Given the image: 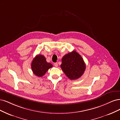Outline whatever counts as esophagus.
<instances>
[{"label": "esophagus", "instance_id": "esophagus-1", "mask_svg": "<svg viewBox=\"0 0 120 120\" xmlns=\"http://www.w3.org/2000/svg\"><path fill=\"white\" fill-rule=\"evenodd\" d=\"M54 66L55 67H57L58 66V63H55L54 64Z\"/></svg>", "mask_w": 120, "mask_h": 120}]
</instances>
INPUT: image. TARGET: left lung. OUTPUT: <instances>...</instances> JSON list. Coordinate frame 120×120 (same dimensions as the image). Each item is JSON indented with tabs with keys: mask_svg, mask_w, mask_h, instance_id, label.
Listing matches in <instances>:
<instances>
[{
	"mask_svg": "<svg viewBox=\"0 0 120 120\" xmlns=\"http://www.w3.org/2000/svg\"><path fill=\"white\" fill-rule=\"evenodd\" d=\"M61 67L68 78L76 80L83 74L86 69V65L79 54L73 51L63 57Z\"/></svg>",
	"mask_w": 120,
	"mask_h": 120,
	"instance_id": "8db88e82",
	"label": "left lung"
}]
</instances>
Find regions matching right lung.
<instances>
[{"mask_svg":"<svg viewBox=\"0 0 120 120\" xmlns=\"http://www.w3.org/2000/svg\"><path fill=\"white\" fill-rule=\"evenodd\" d=\"M52 65L46 61L45 57L42 55L35 57L31 63V69L33 73L38 77H42L48 69L52 67Z\"/></svg>","mask_w":120,"mask_h":120,"instance_id":"obj_1","label":"right lung"}]
</instances>
